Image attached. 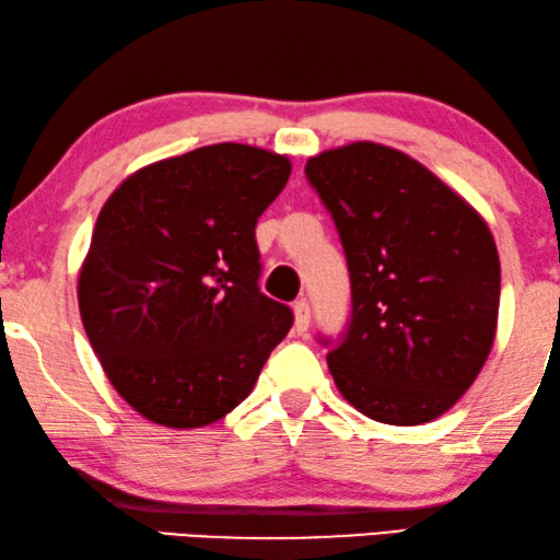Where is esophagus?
I'll return each instance as SVG.
<instances>
[{
    "label": "esophagus",
    "mask_w": 560,
    "mask_h": 560,
    "mask_svg": "<svg viewBox=\"0 0 560 560\" xmlns=\"http://www.w3.org/2000/svg\"><path fill=\"white\" fill-rule=\"evenodd\" d=\"M310 319H312L310 304H306L304 299H299V302H294V329L299 335H304L306 329H310Z\"/></svg>",
    "instance_id": "obj_1"
}]
</instances>
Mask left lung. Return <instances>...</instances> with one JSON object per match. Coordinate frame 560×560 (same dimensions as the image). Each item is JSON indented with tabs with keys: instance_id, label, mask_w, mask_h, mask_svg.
I'll use <instances>...</instances> for the list:
<instances>
[{
	"instance_id": "1",
	"label": "left lung",
	"mask_w": 560,
	"mask_h": 560,
	"mask_svg": "<svg viewBox=\"0 0 560 560\" xmlns=\"http://www.w3.org/2000/svg\"><path fill=\"white\" fill-rule=\"evenodd\" d=\"M304 172L350 269V325L327 355L337 388L390 427L439 419L494 342L500 256L490 228L434 172L375 141L327 149Z\"/></svg>"
}]
</instances>
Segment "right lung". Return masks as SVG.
<instances>
[{
  "label": "right lung",
  "instance_id": "obj_1",
  "mask_svg": "<svg viewBox=\"0 0 560 560\" xmlns=\"http://www.w3.org/2000/svg\"><path fill=\"white\" fill-rule=\"evenodd\" d=\"M283 154L210 144L124 179L98 212L78 306L104 373L147 421L200 429L254 390L294 314L261 294L256 223Z\"/></svg>",
  "mask_w": 560,
  "mask_h": 560
}]
</instances>
